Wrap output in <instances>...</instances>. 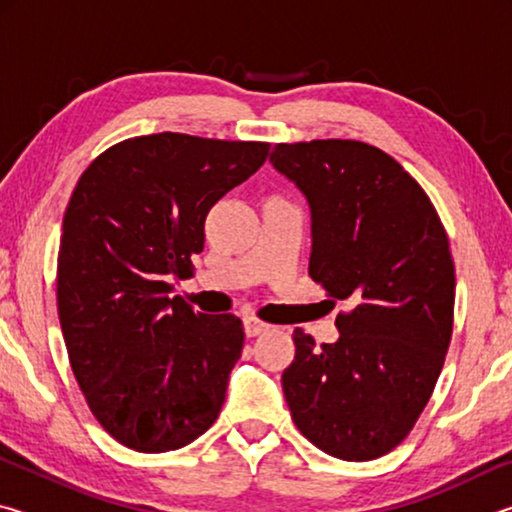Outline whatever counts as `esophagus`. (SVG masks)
I'll use <instances>...</instances> for the list:
<instances>
[{
    "label": "esophagus",
    "mask_w": 512,
    "mask_h": 512,
    "mask_svg": "<svg viewBox=\"0 0 512 512\" xmlns=\"http://www.w3.org/2000/svg\"><path fill=\"white\" fill-rule=\"evenodd\" d=\"M244 327H246V334L248 336H257V334H262V332H268V323H264V320H259V318H253V316H248L246 320H244Z\"/></svg>",
    "instance_id": "obj_1"
}]
</instances>
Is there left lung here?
Segmentation results:
<instances>
[{"instance_id": "1", "label": "left lung", "mask_w": 512, "mask_h": 512, "mask_svg": "<svg viewBox=\"0 0 512 512\" xmlns=\"http://www.w3.org/2000/svg\"><path fill=\"white\" fill-rule=\"evenodd\" d=\"M271 162L309 201L311 280L352 307L336 316V343L293 332L291 418L325 454L372 461L409 436L452 341L445 225L418 180L366 142L275 144Z\"/></svg>"}]
</instances>
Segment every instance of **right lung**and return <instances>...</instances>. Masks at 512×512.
<instances>
[{"label": "right lung", "instance_id": "obj_1", "mask_svg": "<svg viewBox=\"0 0 512 512\" xmlns=\"http://www.w3.org/2000/svg\"><path fill=\"white\" fill-rule=\"evenodd\" d=\"M268 142L131 137L90 162L69 198L56 300L90 411L135 452L180 449L212 427L244 350V323L198 314L173 282L194 275L205 216L262 167Z\"/></svg>", "mask_w": 512, "mask_h": 512}]
</instances>
